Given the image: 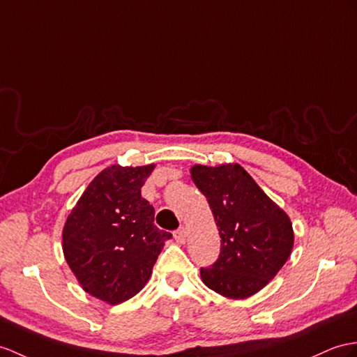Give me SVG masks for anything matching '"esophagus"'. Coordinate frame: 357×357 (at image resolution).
Here are the masks:
<instances>
[{
	"label": "esophagus",
	"mask_w": 357,
	"mask_h": 357,
	"mask_svg": "<svg viewBox=\"0 0 357 357\" xmlns=\"http://www.w3.org/2000/svg\"><path fill=\"white\" fill-rule=\"evenodd\" d=\"M174 239H176L178 244H185V242H186V229L180 227L176 231H174Z\"/></svg>",
	"instance_id": "34e87169"
}]
</instances>
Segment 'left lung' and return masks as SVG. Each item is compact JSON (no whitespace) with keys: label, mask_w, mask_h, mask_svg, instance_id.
Instances as JSON below:
<instances>
[{"label":"left lung","mask_w":357,"mask_h":357,"mask_svg":"<svg viewBox=\"0 0 357 357\" xmlns=\"http://www.w3.org/2000/svg\"><path fill=\"white\" fill-rule=\"evenodd\" d=\"M221 236L216 262L199 269L203 283L229 298H247L274 279L294 245L289 216L238 163L190 168Z\"/></svg>","instance_id":"8db88e82"}]
</instances>
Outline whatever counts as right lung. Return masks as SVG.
Here are the masks:
<instances>
[{"instance_id":"obj_1","label":"right lung","mask_w":357,"mask_h":357,"mask_svg":"<svg viewBox=\"0 0 357 357\" xmlns=\"http://www.w3.org/2000/svg\"><path fill=\"white\" fill-rule=\"evenodd\" d=\"M154 169L113 165L101 171L69 213L63 255L82 288L109 304L132 298L149 282L165 241L141 188Z\"/></svg>"}]
</instances>
